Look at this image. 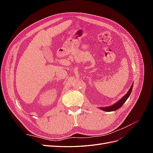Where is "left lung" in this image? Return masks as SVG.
<instances>
[{"label":"left lung","mask_w":153,"mask_h":153,"mask_svg":"<svg viewBox=\"0 0 153 153\" xmlns=\"http://www.w3.org/2000/svg\"><path fill=\"white\" fill-rule=\"evenodd\" d=\"M133 85L131 86L130 89L128 91V92L127 93L125 94L123 98L120 100L119 101H118L117 103H115V104L112 105V106H106V107H101L100 109L106 111V112H112V111H115L118 110L119 108H121V106H123V105L126 102V101L127 100V99L129 98V96H130L131 92L132 91V89H133Z\"/></svg>","instance_id":"left-lung-1"}]
</instances>
